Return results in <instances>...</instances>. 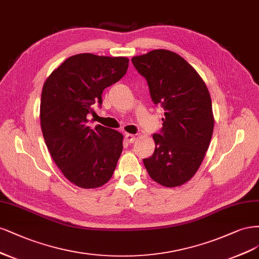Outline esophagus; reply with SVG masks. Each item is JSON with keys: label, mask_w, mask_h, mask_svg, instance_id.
Instances as JSON below:
<instances>
[{"label": "esophagus", "mask_w": 259, "mask_h": 259, "mask_svg": "<svg viewBox=\"0 0 259 259\" xmlns=\"http://www.w3.org/2000/svg\"><path fill=\"white\" fill-rule=\"evenodd\" d=\"M124 140H126L127 143H133L136 140V137L131 135V133H126V135H124Z\"/></svg>", "instance_id": "esophagus-1"}]
</instances>
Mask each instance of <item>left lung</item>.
I'll return each mask as SVG.
<instances>
[{"label": "left lung", "mask_w": 259, "mask_h": 259, "mask_svg": "<svg viewBox=\"0 0 259 259\" xmlns=\"http://www.w3.org/2000/svg\"><path fill=\"white\" fill-rule=\"evenodd\" d=\"M131 61L146 79L154 104L164 110L162 128L153 135L155 152L143 159L145 168L162 186L183 185L198 171L210 145V93L193 66L173 52L156 49Z\"/></svg>", "instance_id": "obj_1"}]
</instances>
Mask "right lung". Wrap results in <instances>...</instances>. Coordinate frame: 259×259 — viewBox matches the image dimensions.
<instances>
[{
	"instance_id": "obj_1",
	"label": "right lung",
	"mask_w": 259,
	"mask_h": 259,
	"mask_svg": "<svg viewBox=\"0 0 259 259\" xmlns=\"http://www.w3.org/2000/svg\"><path fill=\"white\" fill-rule=\"evenodd\" d=\"M124 57L79 54L68 58L41 90L40 127L57 166L71 183L97 188L111 180L122 152V135L98 124L87 115L102 104L103 90L128 70Z\"/></svg>"
}]
</instances>
